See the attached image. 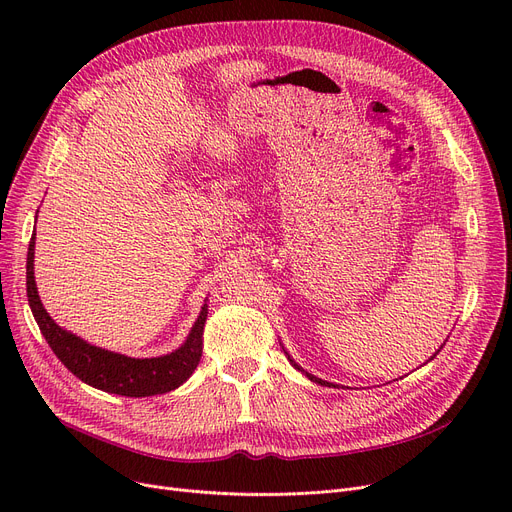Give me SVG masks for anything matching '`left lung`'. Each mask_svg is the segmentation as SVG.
Returning <instances> with one entry per match:
<instances>
[{"label": "left lung", "mask_w": 512, "mask_h": 512, "mask_svg": "<svg viewBox=\"0 0 512 512\" xmlns=\"http://www.w3.org/2000/svg\"><path fill=\"white\" fill-rule=\"evenodd\" d=\"M282 348H284V346H282ZM284 353H286V351H284ZM438 353H440V348H438ZM438 353H436V355H438ZM286 355H288V353H286ZM436 355H434V357H436ZM434 357H432V359H434ZM432 359H429V361H432ZM288 361H290V363H292V365H294V367H297V369H299V371H303V373H305V375H307V378H309V380H311V382H317V384H321V386H334V384H330V382H326V380H319V378H315V375H311V373H309V371H305V369H303V367H301V365H297V363H294V361H292V359H290V355H288Z\"/></svg>", "instance_id": "left-lung-1"}]
</instances>
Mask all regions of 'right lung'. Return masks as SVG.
I'll list each match as a JSON object with an SVG mask.
<instances>
[{"label":"right lung","mask_w":512,"mask_h":512,"mask_svg":"<svg viewBox=\"0 0 512 512\" xmlns=\"http://www.w3.org/2000/svg\"><path fill=\"white\" fill-rule=\"evenodd\" d=\"M26 297H29L37 326L51 346V351L80 382L97 390L130 398L166 394L191 378L201 361L207 303L201 307L195 326L176 351L151 359H132L114 351H105V348L93 346L80 336L60 328L45 311L37 292L35 234L31 238L29 255H26Z\"/></svg>","instance_id":"1"}]
</instances>
